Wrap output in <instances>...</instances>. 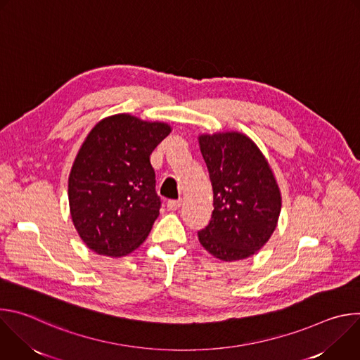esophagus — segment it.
I'll list each match as a JSON object with an SVG mask.
<instances>
[{
  "label": "esophagus",
  "instance_id": "esophagus-1",
  "mask_svg": "<svg viewBox=\"0 0 360 360\" xmlns=\"http://www.w3.org/2000/svg\"><path fill=\"white\" fill-rule=\"evenodd\" d=\"M181 205H182V199H171V200H168L167 207L169 211H176Z\"/></svg>",
  "mask_w": 360,
  "mask_h": 360
}]
</instances>
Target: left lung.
<instances>
[{
	"label": "left lung",
	"instance_id": "obj_1",
	"mask_svg": "<svg viewBox=\"0 0 360 360\" xmlns=\"http://www.w3.org/2000/svg\"><path fill=\"white\" fill-rule=\"evenodd\" d=\"M214 211L198 232L200 245L226 262L246 259L274 233L282 198L274 172L256 143L239 132L200 135Z\"/></svg>",
	"mask_w": 360,
	"mask_h": 360
}]
</instances>
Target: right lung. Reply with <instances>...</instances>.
Listing matches in <instances>:
<instances>
[{"label":"right lung","instance_id":"add662e5","mask_svg":"<svg viewBox=\"0 0 360 360\" xmlns=\"http://www.w3.org/2000/svg\"><path fill=\"white\" fill-rule=\"evenodd\" d=\"M169 132L168 124L129 114L91 129L68 179L71 218L91 250L120 258L146 239L161 208L149 157Z\"/></svg>","mask_w":360,"mask_h":360}]
</instances>
